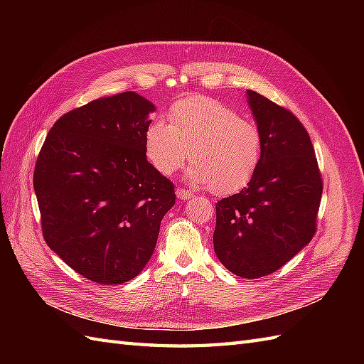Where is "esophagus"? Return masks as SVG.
Listing matches in <instances>:
<instances>
[{"label":"esophagus","instance_id":"obj_1","mask_svg":"<svg viewBox=\"0 0 364 364\" xmlns=\"http://www.w3.org/2000/svg\"><path fill=\"white\" fill-rule=\"evenodd\" d=\"M176 196H178L179 200H188V199H191V197H193V193L188 191V190L179 188V190H176Z\"/></svg>","mask_w":364,"mask_h":364}]
</instances>
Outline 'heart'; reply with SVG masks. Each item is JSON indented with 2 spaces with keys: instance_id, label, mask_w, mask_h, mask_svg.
Masks as SVG:
<instances>
[{
  "instance_id": "obj_1",
  "label": "heart",
  "mask_w": 364,
  "mask_h": 364,
  "mask_svg": "<svg viewBox=\"0 0 364 364\" xmlns=\"http://www.w3.org/2000/svg\"><path fill=\"white\" fill-rule=\"evenodd\" d=\"M146 156L164 176H171L190 155L186 179L211 185L215 194H232L252 181L262 158L258 126L230 106L205 95L176 102L170 124L151 121L144 136Z\"/></svg>"
}]
</instances>
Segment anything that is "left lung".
I'll return each mask as SVG.
<instances>
[{
  "label": "left lung",
  "instance_id": "1",
  "mask_svg": "<svg viewBox=\"0 0 364 364\" xmlns=\"http://www.w3.org/2000/svg\"><path fill=\"white\" fill-rule=\"evenodd\" d=\"M246 97L262 136V158L247 186L215 203L213 241L229 272L255 279L310 243L323 186L301 121L255 91Z\"/></svg>",
  "mask_w": 364,
  "mask_h": 364
}]
</instances>
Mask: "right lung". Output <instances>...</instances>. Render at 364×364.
<instances>
[{"mask_svg": "<svg viewBox=\"0 0 364 364\" xmlns=\"http://www.w3.org/2000/svg\"><path fill=\"white\" fill-rule=\"evenodd\" d=\"M156 106L134 91L102 97L60 117L36 161L42 234L86 279L117 285L151 258L174 185L147 161Z\"/></svg>", "mask_w": 364, "mask_h": 364, "instance_id": "obj_1", "label": "right lung"}]
</instances>
